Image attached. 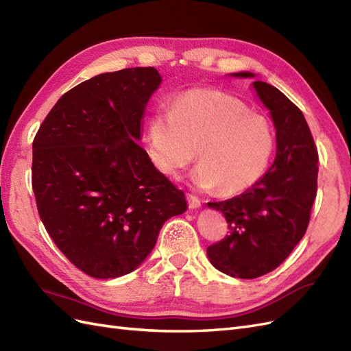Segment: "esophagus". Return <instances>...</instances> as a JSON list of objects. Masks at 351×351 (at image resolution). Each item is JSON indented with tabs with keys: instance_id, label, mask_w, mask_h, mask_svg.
Listing matches in <instances>:
<instances>
[{
	"instance_id": "obj_1",
	"label": "esophagus",
	"mask_w": 351,
	"mask_h": 351,
	"mask_svg": "<svg viewBox=\"0 0 351 351\" xmlns=\"http://www.w3.org/2000/svg\"><path fill=\"white\" fill-rule=\"evenodd\" d=\"M187 202H189V206L192 208V209H196V208H199V206H200V200H199V197H197V196H195V195H192V193H189V195H187Z\"/></svg>"
}]
</instances>
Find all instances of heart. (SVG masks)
I'll use <instances>...</instances> for the list:
<instances>
[{"mask_svg":"<svg viewBox=\"0 0 351 351\" xmlns=\"http://www.w3.org/2000/svg\"><path fill=\"white\" fill-rule=\"evenodd\" d=\"M195 186L222 196L247 192L263 177L275 149L265 115L217 90L195 89L158 111L147 124V151L159 173L178 177L195 161Z\"/></svg>","mask_w":351,"mask_h":351,"instance_id":"obj_1","label":"heart"}]
</instances>
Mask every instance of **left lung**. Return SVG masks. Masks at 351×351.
<instances>
[{
    "instance_id": "obj_1",
    "label": "left lung",
    "mask_w": 351,
    "mask_h": 351,
    "mask_svg": "<svg viewBox=\"0 0 351 351\" xmlns=\"http://www.w3.org/2000/svg\"><path fill=\"white\" fill-rule=\"evenodd\" d=\"M252 77V73H236ZM277 129L275 161L259 182L236 197L209 202L224 214L230 234L206 249L214 267L252 280L278 268L302 240L317 190V149L303 112L282 92L253 82Z\"/></svg>"
}]
</instances>
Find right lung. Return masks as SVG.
<instances>
[{
    "instance_id": "right-lung-1",
    "label": "right lung",
    "mask_w": 351,
    "mask_h": 351,
    "mask_svg": "<svg viewBox=\"0 0 351 351\" xmlns=\"http://www.w3.org/2000/svg\"><path fill=\"white\" fill-rule=\"evenodd\" d=\"M159 83L154 67L95 76L62 95L34 139L39 217L62 254L93 278L134 271L164 222L187 208L183 190L136 143Z\"/></svg>"
}]
</instances>
